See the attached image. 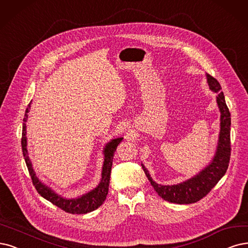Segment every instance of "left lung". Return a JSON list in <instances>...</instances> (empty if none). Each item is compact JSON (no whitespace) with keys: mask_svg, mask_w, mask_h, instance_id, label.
I'll use <instances>...</instances> for the list:
<instances>
[{"mask_svg":"<svg viewBox=\"0 0 248 248\" xmlns=\"http://www.w3.org/2000/svg\"><path fill=\"white\" fill-rule=\"evenodd\" d=\"M206 78L209 89L217 94V103L219 112H221V130H219L217 147L213 160L196 176L180 183V184L170 186L159 185L157 183H155L150 177L147 169L142 163L145 175L148 178L156 193L162 199L171 203L190 204L202 199L217 184V182L224 177L229 167V161H230L231 156V114L226 104L225 96L221 91L222 88L219 82L212 76L207 75V73Z\"/></svg>","mask_w":248,"mask_h":248,"instance_id":"obj_1","label":"left lung"}]
</instances>
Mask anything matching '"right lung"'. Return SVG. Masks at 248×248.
<instances>
[{
  "mask_svg": "<svg viewBox=\"0 0 248 248\" xmlns=\"http://www.w3.org/2000/svg\"><path fill=\"white\" fill-rule=\"evenodd\" d=\"M31 103L27 106L25 110V114L23 118V125H22V138H21V146H22V152L23 156L26 162V167L29 169L31 178L32 180V184L36 191L39 192V194L47 199L50 202H52L54 205L58 206L62 210L72 215H82L91 213L93 210L97 209L99 206L103 204L104 200L106 199V196L108 194V188H109V181H110V172H111V167H112V160L113 155L117 148L118 144L123 141L124 138H116L110 142H108L104 148V162L102 167V178L99 183V185L88 192L87 194L82 195L78 198H72V199H66L63 198L62 196L58 195L48 186L38 179L35 172L32 169L31 161L27 154V140H26V121H27V113H29L31 109Z\"/></svg>",
  "mask_w": 248,
  "mask_h": 248,
  "instance_id": "1",
  "label": "right lung"
}]
</instances>
